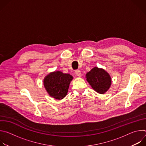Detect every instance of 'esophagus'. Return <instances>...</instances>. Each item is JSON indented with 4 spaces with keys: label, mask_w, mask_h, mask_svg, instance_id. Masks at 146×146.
Masks as SVG:
<instances>
[{
    "label": "esophagus",
    "mask_w": 146,
    "mask_h": 146,
    "mask_svg": "<svg viewBox=\"0 0 146 146\" xmlns=\"http://www.w3.org/2000/svg\"><path fill=\"white\" fill-rule=\"evenodd\" d=\"M74 73H75L77 77H80L81 76V71H80V70H76Z\"/></svg>",
    "instance_id": "esophagus-1"
}]
</instances>
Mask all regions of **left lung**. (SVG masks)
Segmentation results:
<instances>
[{"instance_id":"8db88e82","label":"left lung","mask_w":146,"mask_h":146,"mask_svg":"<svg viewBox=\"0 0 146 146\" xmlns=\"http://www.w3.org/2000/svg\"><path fill=\"white\" fill-rule=\"evenodd\" d=\"M86 78L92 89L100 94L106 93L111 85L110 74L102 68H93L86 74Z\"/></svg>"}]
</instances>
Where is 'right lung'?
Here are the masks:
<instances>
[{"mask_svg": "<svg viewBox=\"0 0 146 146\" xmlns=\"http://www.w3.org/2000/svg\"><path fill=\"white\" fill-rule=\"evenodd\" d=\"M73 77L68 73L55 71L48 74L44 78L43 84L48 95L56 99H64L68 94L70 82Z\"/></svg>", "mask_w": 146, "mask_h": 146, "instance_id": "obj_1", "label": "right lung"}]
</instances>
